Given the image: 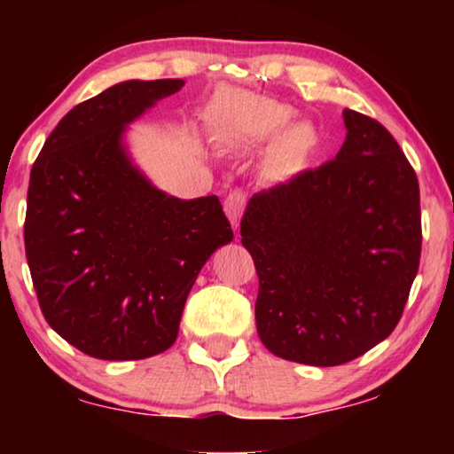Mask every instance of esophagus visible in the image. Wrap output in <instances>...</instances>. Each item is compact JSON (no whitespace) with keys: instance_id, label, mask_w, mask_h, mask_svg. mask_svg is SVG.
<instances>
[{"instance_id":"obj_1","label":"esophagus","mask_w":454,"mask_h":454,"mask_svg":"<svg viewBox=\"0 0 454 454\" xmlns=\"http://www.w3.org/2000/svg\"><path fill=\"white\" fill-rule=\"evenodd\" d=\"M246 204H247V194L244 190L229 192V196L225 198V207L223 208H225L229 221H231V225L235 229L239 227V219H241V215H244Z\"/></svg>"}]
</instances>
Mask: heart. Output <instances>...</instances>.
Returning a JSON list of instances; mask_svg holds the SVG:
<instances>
[{
	"label": "heart",
	"mask_w": 454,
	"mask_h": 454,
	"mask_svg": "<svg viewBox=\"0 0 454 454\" xmlns=\"http://www.w3.org/2000/svg\"><path fill=\"white\" fill-rule=\"evenodd\" d=\"M294 107L277 98L231 92L216 107L215 138L216 145L229 151L252 148L269 140L272 134L294 117ZM282 130V129H281ZM316 145V132L306 121L289 123L278 133L266 153V171L270 177H289L306 165L308 154Z\"/></svg>",
	"instance_id": "1"
}]
</instances>
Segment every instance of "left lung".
Masks as SVG:
<instances>
[{"label":"left lung","instance_id":"obj_1","mask_svg":"<svg viewBox=\"0 0 454 454\" xmlns=\"http://www.w3.org/2000/svg\"><path fill=\"white\" fill-rule=\"evenodd\" d=\"M337 157L258 192L241 244L258 272L256 328L277 357L340 365L399 325L419 269V184L382 123L345 109Z\"/></svg>","mask_w":454,"mask_h":454}]
</instances>
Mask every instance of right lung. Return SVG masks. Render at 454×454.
<instances>
[{"label": "right lung", "mask_w": 454, "mask_h": 454, "mask_svg": "<svg viewBox=\"0 0 454 454\" xmlns=\"http://www.w3.org/2000/svg\"><path fill=\"white\" fill-rule=\"evenodd\" d=\"M184 80H128L80 103L30 171L24 247L41 312L97 359H145L176 343L198 272L233 239L216 196L151 185L121 145L129 121Z\"/></svg>", "instance_id": "add662e5"}]
</instances>
